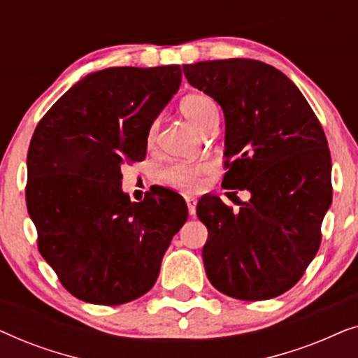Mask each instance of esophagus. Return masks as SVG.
<instances>
[{
	"instance_id": "obj_1",
	"label": "esophagus",
	"mask_w": 358,
	"mask_h": 358,
	"mask_svg": "<svg viewBox=\"0 0 358 358\" xmlns=\"http://www.w3.org/2000/svg\"><path fill=\"white\" fill-rule=\"evenodd\" d=\"M185 202H187V208H189V215H195V208H197V200L194 197H185Z\"/></svg>"
}]
</instances>
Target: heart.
<instances>
[{
  "instance_id": "b5f03b06",
  "label": "heart",
  "mask_w": 358,
  "mask_h": 358,
  "mask_svg": "<svg viewBox=\"0 0 358 358\" xmlns=\"http://www.w3.org/2000/svg\"><path fill=\"white\" fill-rule=\"evenodd\" d=\"M180 112L202 134L210 125L218 122L217 104L210 97L202 94L185 96L180 101ZM156 131H158V124L155 122V124H151L148 135H146V143L153 145ZM208 169L210 166L207 163H174L163 169L161 179H163L164 184L171 185V187L192 192V190H197L200 187L202 178L208 173Z\"/></svg>"
}]
</instances>
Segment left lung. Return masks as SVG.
<instances>
[{"mask_svg":"<svg viewBox=\"0 0 358 358\" xmlns=\"http://www.w3.org/2000/svg\"><path fill=\"white\" fill-rule=\"evenodd\" d=\"M182 70L223 109L222 185L251 194L236 213L215 195L200 199L205 272L228 296L275 298L300 280L320 249L332 202L324 130L290 78L267 63L229 58Z\"/></svg>","mask_w":358,"mask_h":358,"instance_id":"left-lung-1","label":"left lung"}]
</instances>
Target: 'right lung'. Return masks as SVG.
Segmentation results:
<instances>
[{"instance_id":"right-lung-1","label":"right lung","mask_w":358,"mask_h":358,"mask_svg":"<svg viewBox=\"0 0 358 358\" xmlns=\"http://www.w3.org/2000/svg\"><path fill=\"white\" fill-rule=\"evenodd\" d=\"M179 65L114 66L71 86L34 131L26 202L38 251L86 303L124 305L159 275L187 205L169 189L141 202L122 190V164L143 161L146 135L180 86Z\"/></svg>"}]
</instances>
